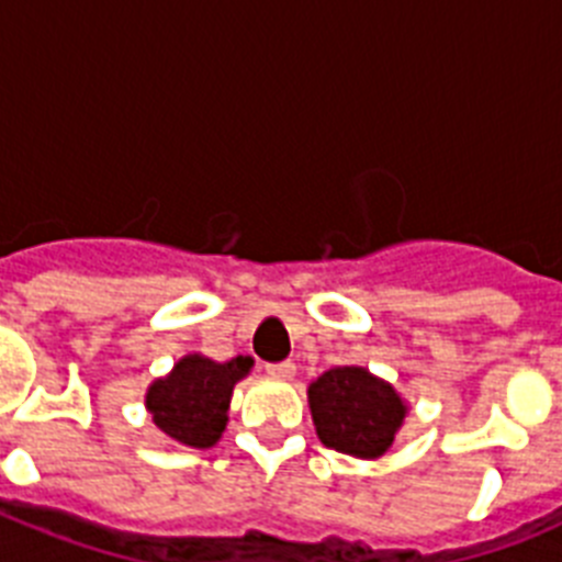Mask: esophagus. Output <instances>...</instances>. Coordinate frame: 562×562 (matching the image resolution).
Returning a JSON list of instances; mask_svg holds the SVG:
<instances>
[{
  "label": "esophagus",
  "mask_w": 562,
  "mask_h": 562,
  "mask_svg": "<svg viewBox=\"0 0 562 562\" xmlns=\"http://www.w3.org/2000/svg\"><path fill=\"white\" fill-rule=\"evenodd\" d=\"M267 374L272 376V380H281V382H286V380H292V376H295V362H276V366H267Z\"/></svg>",
  "instance_id": "esophagus-1"
}]
</instances>
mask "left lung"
Listing matches in <instances>:
<instances>
[{"label":"left lung","instance_id":"8db88e82","mask_svg":"<svg viewBox=\"0 0 562 562\" xmlns=\"http://www.w3.org/2000/svg\"><path fill=\"white\" fill-rule=\"evenodd\" d=\"M317 439L337 453L374 461L405 425L408 402L389 380L362 366H335L306 389Z\"/></svg>","mask_w":562,"mask_h":562}]
</instances>
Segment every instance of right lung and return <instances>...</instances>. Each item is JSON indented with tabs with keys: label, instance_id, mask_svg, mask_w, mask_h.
Instances as JSON below:
<instances>
[{
	"label": "right lung",
	"instance_id": "right-lung-1",
	"mask_svg": "<svg viewBox=\"0 0 562 562\" xmlns=\"http://www.w3.org/2000/svg\"><path fill=\"white\" fill-rule=\"evenodd\" d=\"M252 369V357L216 362L191 351L173 362L166 376L148 385L146 411L151 422L186 448H213L227 428V411L238 380Z\"/></svg>",
	"mask_w": 562,
	"mask_h": 562
}]
</instances>
